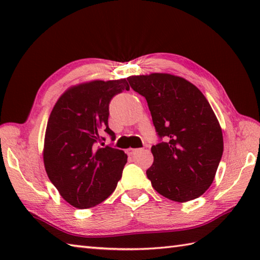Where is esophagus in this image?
<instances>
[{"mask_svg":"<svg viewBox=\"0 0 260 260\" xmlns=\"http://www.w3.org/2000/svg\"><path fill=\"white\" fill-rule=\"evenodd\" d=\"M136 152H139V148L129 147V148H127V150H126V153L128 154V155H133V154H135Z\"/></svg>","mask_w":260,"mask_h":260,"instance_id":"obj_1","label":"esophagus"}]
</instances>
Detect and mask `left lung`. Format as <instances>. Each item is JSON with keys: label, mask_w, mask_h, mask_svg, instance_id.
<instances>
[{"label": "left lung", "mask_w": 260, "mask_h": 260, "mask_svg": "<svg viewBox=\"0 0 260 260\" xmlns=\"http://www.w3.org/2000/svg\"><path fill=\"white\" fill-rule=\"evenodd\" d=\"M144 96L165 142L153 145L146 174L159 194L175 202L202 196L212 184L223 153L222 129L207 98L190 81L154 73L127 78Z\"/></svg>", "instance_id": "left-lung-1"}]
</instances>
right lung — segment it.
<instances>
[{
    "instance_id": "add662e5",
    "label": "right lung",
    "mask_w": 260,
    "mask_h": 260,
    "mask_svg": "<svg viewBox=\"0 0 260 260\" xmlns=\"http://www.w3.org/2000/svg\"><path fill=\"white\" fill-rule=\"evenodd\" d=\"M129 90L126 79L92 80L68 88L49 116L43 163L60 196L71 206L88 209L112 194L127 162L124 151L98 146L108 127L109 102Z\"/></svg>"
}]
</instances>
